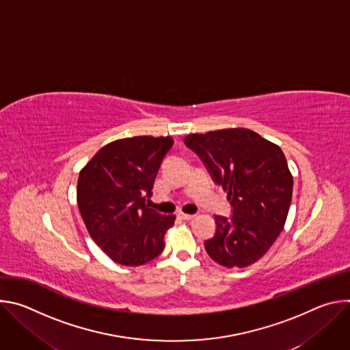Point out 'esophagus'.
<instances>
[{"instance_id":"esophagus-1","label":"esophagus","mask_w":350,"mask_h":350,"mask_svg":"<svg viewBox=\"0 0 350 350\" xmlns=\"http://www.w3.org/2000/svg\"><path fill=\"white\" fill-rule=\"evenodd\" d=\"M178 217H180L181 220H187V221H188V220H192L195 216H193V215H188V213L180 212V213H178Z\"/></svg>"}]
</instances>
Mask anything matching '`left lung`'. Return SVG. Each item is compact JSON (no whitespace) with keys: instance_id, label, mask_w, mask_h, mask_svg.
<instances>
[{"instance_id":"1","label":"left lung","mask_w":350,"mask_h":350,"mask_svg":"<svg viewBox=\"0 0 350 350\" xmlns=\"http://www.w3.org/2000/svg\"><path fill=\"white\" fill-rule=\"evenodd\" d=\"M184 142L234 208L230 219L215 216L216 234L205 242L208 255L228 269L254 265L278 238L291 206L293 177L282 149L242 127L193 133Z\"/></svg>"}]
</instances>
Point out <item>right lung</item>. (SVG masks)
<instances>
[{
	"instance_id": "add662e5",
	"label": "right lung",
	"mask_w": 350,
	"mask_h": 350,
	"mask_svg": "<svg viewBox=\"0 0 350 350\" xmlns=\"http://www.w3.org/2000/svg\"><path fill=\"white\" fill-rule=\"evenodd\" d=\"M173 138L139 135L103 146L80 170L77 205L90 237L116 263L141 266L165 249L174 215H161L145 199L152 195Z\"/></svg>"
}]
</instances>
